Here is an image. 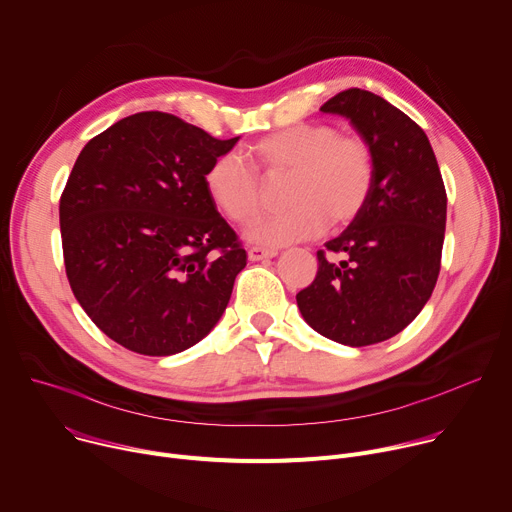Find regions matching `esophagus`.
Masks as SVG:
<instances>
[{
    "label": "esophagus",
    "instance_id": "obj_1",
    "mask_svg": "<svg viewBox=\"0 0 512 512\" xmlns=\"http://www.w3.org/2000/svg\"><path fill=\"white\" fill-rule=\"evenodd\" d=\"M276 255H278L276 249H267V247H251V249H249V259H251V261L271 259V257H276Z\"/></svg>",
    "mask_w": 512,
    "mask_h": 512
}]
</instances>
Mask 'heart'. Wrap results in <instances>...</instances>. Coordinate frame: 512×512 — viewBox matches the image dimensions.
<instances>
[{"mask_svg": "<svg viewBox=\"0 0 512 512\" xmlns=\"http://www.w3.org/2000/svg\"><path fill=\"white\" fill-rule=\"evenodd\" d=\"M251 154L269 179L290 175L286 208L247 228L261 245H290L321 236L329 222H354L374 187V154L356 133H339L325 123H298L261 138ZM208 197L220 214L236 224L255 218L261 208L257 170L236 152L214 158L203 177Z\"/></svg>", "mask_w": 512, "mask_h": 512, "instance_id": "heart-1", "label": "heart"}]
</instances>
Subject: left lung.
<instances>
[{"instance_id": "8db88e82", "label": "left lung", "mask_w": 512, "mask_h": 512, "mask_svg": "<svg viewBox=\"0 0 512 512\" xmlns=\"http://www.w3.org/2000/svg\"><path fill=\"white\" fill-rule=\"evenodd\" d=\"M350 119L374 154V187L362 214L317 251L311 286L296 294L317 333L362 348L410 325L438 280L447 191L424 129L385 98L350 88L321 107ZM342 254V262L326 253Z\"/></svg>"}]
</instances>
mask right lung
<instances>
[{
    "mask_svg": "<svg viewBox=\"0 0 512 512\" xmlns=\"http://www.w3.org/2000/svg\"><path fill=\"white\" fill-rule=\"evenodd\" d=\"M236 142L146 111L80 152L59 199L65 274L92 323L123 348L179 354L226 311L247 251L203 177Z\"/></svg>",
    "mask_w": 512,
    "mask_h": 512,
    "instance_id": "obj_1",
    "label": "right lung"
}]
</instances>
